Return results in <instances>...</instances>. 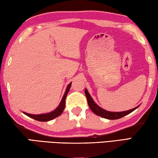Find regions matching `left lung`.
<instances>
[{"label": "left lung", "mask_w": 158, "mask_h": 158, "mask_svg": "<svg viewBox=\"0 0 158 158\" xmlns=\"http://www.w3.org/2000/svg\"><path fill=\"white\" fill-rule=\"evenodd\" d=\"M85 95L86 96L88 104H89V107L90 109H91L93 113L95 114L96 115H98L99 116H101L102 118H105L109 119V120H116V119L121 118L126 116V115L130 114L131 112L135 111V109H137L139 106H138L137 107L134 108L132 109H130V110H128V111H121V112H111V111H106L105 109L100 107L98 105H96L95 102L93 101V100L92 99L91 96L90 95L89 92H88L86 89H85Z\"/></svg>", "instance_id": "obj_1"}]
</instances>
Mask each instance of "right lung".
<instances>
[{
	"instance_id": "right-lung-1",
	"label": "right lung",
	"mask_w": 158,
	"mask_h": 158,
	"mask_svg": "<svg viewBox=\"0 0 158 158\" xmlns=\"http://www.w3.org/2000/svg\"><path fill=\"white\" fill-rule=\"evenodd\" d=\"M71 84H72V83H70V84L68 85V87H67L66 90H65V94H64V95H63L62 100H61L60 105H58V107L54 111L50 112V113H47V114H39V115L30 114L26 113V112H23V113L25 115H26V116H28L29 117L32 118L36 120V121H41V122L49 121H51V120L55 118L58 117V116H60V115L63 113L64 109H65V99L67 97V95H68V93L69 92V89H70Z\"/></svg>"
}]
</instances>
